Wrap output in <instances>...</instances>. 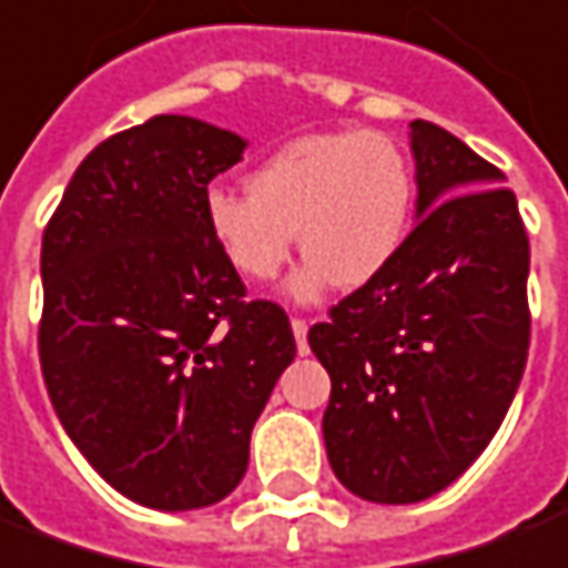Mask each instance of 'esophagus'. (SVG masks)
I'll use <instances>...</instances> for the list:
<instances>
[{"label": "esophagus", "instance_id": "obj_1", "mask_svg": "<svg viewBox=\"0 0 568 568\" xmlns=\"http://www.w3.org/2000/svg\"><path fill=\"white\" fill-rule=\"evenodd\" d=\"M291 327H293V336H296V348H300V355H308V342H305L308 321H305V317H291Z\"/></svg>", "mask_w": 568, "mask_h": 568}]
</instances>
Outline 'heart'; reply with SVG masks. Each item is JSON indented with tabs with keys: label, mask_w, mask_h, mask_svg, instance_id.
<instances>
[{
	"label": "heart",
	"mask_w": 568,
	"mask_h": 568,
	"mask_svg": "<svg viewBox=\"0 0 568 568\" xmlns=\"http://www.w3.org/2000/svg\"><path fill=\"white\" fill-rule=\"evenodd\" d=\"M416 183L404 149L379 131L305 134L247 176V192L211 189L204 223L241 275L272 281L296 244L308 253L293 277L300 300L333 281L364 287L404 251Z\"/></svg>",
	"instance_id": "1"
}]
</instances>
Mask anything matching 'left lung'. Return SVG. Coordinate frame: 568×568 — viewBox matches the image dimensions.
<instances>
[{"mask_svg": "<svg viewBox=\"0 0 568 568\" xmlns=\"http://www.w3.org/2000/svg\"><path fill=\"white\" fill-rule=\"evenodd\" d=\"M409 128L419 223L388 272L308 329L329 373L333 474L379 505L422 501L462 477L529 355V239L514 192L449 131Z\"/></svg>", "mask_w": 568, "mask_h": 568, "instance_id": "obj_1", "label": "left lung"}]
</instances>
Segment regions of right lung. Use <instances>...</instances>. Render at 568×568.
<instances>
[{
  "label": "right lung",
  "instance_id": "add662e5",
  "mask_svg": "<svg viewBox=\"0 0 568 568\" xmlns=\"http://www.w3.org/2000/svg\"><path fill=\"white\" fill-rule=\"evenodd\" d=\"M244 140L155 115L88 152L42 235L39 361L70 440L155 510L207 508L241 484L291 317L247 287L204 223Z\"/></svg>",
  "mask_w": 568,
  "mask_h": 568
}]
</instances>
